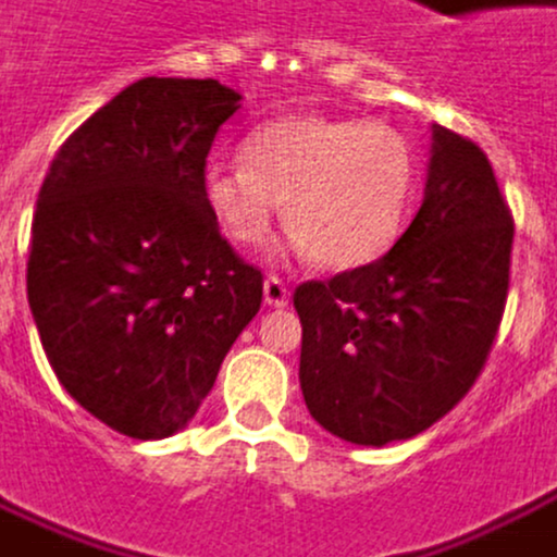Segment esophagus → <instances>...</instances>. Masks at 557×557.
<instances>
[{"label":"esophagus","mask_w":557,"mask_h":557,"mask_svg":"<svg viewBox=\"0 0 557 557\" xmlns=\"http://www.w3.org/2000/svg\"><path fill=\"white\" fill-rule=\"evenodd\" d=\"M263 300H267V306H272V309H282V306H287V300H290V290H287V285L282 278L270 275V278L263 282Z\"/></svg>","instance_id":"obj_1"}]
</instances>
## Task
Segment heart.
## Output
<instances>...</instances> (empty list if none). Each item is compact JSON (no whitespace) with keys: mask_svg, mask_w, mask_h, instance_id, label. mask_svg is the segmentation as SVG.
<instances>
[{"mask_svg":"<svg viewBox=\"0 0 557 557\" xmlns=\"http://www.w3.org/2000/svg\"><path fill=\"white\" fill-rule=\"evenodd\" d=\"M245 162H208L201 205L226 242L260 248L278 214L290 248L327 270H361L392 251L417 193V152L389 122L285 115L245 137Z\"/></svg>","mask_w":557,"mask_h":557,"instance_id":"obj_1","label":"heart"}]
</instances>
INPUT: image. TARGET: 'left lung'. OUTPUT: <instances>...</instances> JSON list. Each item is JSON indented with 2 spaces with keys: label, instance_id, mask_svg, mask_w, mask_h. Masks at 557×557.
<instances>
[{
  "label": "left lung",
  "instance_id": "1",
  "mask_svg": "<svg viewBox=\"0 0 557 557\" xmlns=\"http://www.w3.org/2000/svg\"><path fill=\"white\" fill-rule=\"evenodd\" d=\"M515 223L472 140L432 125L417 218L386 257L304 282L300 389L343 442H405L472 389L506 309Z\"/></svg>",
  "mask_w": 557,
  "mask_h": 557
}]
</instances>
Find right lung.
<instances>
[{
    "instance_id": "add662e5",
    "label": "right lung",
    "mask_w": 557,
    "mask_h": 557,
    "mask_svg": "<svg viewBox=\"0 0 557 557\" xmlns=\"http://www.w3.org/2000/svg\"><path fill=\"white\" fill-rule=\"evenodd\" d=\"M242 95L147 76L100 107L45 174L26 300L48 364L91 417L181 432L263 300V275L201 205V171Z\"/></svg>"
}]
</instances>
